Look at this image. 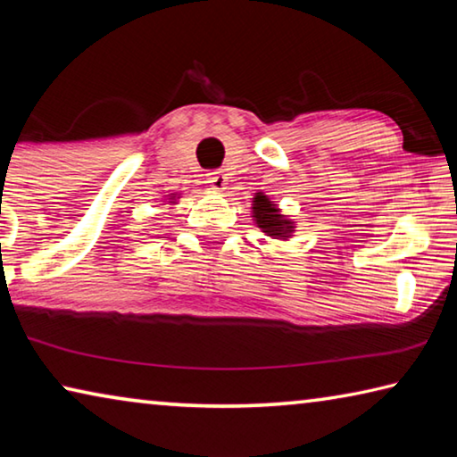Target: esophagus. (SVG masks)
I'll use <instances>...</instances> for the list:
<instances>
[{"instance_id": "esophagus-1", "label": "esophagus", "mask_w": 457, "mask_h": 457, "mask_svg": "<svg viewBox=\"0 0 457 457\" xmlns=\"http://www.w3.org/2000/svg\"><path fill=\"white\" fill-rule=\"evenodd\" d=\"M207 183L213 191H223L228 189V175L223 171H212L207 173Z\"/></svg>"}]
</instances>
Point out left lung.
Segmentation results:
<instances>
[{
    "label": "left lung",
    "mask_w": 457,
    "mask_h": 457,
    "mask_svg": "<svg viewBox=\"0 0 457 457\" xmlns=\"http://www.w3.org/2000/svg\"><path fill=\"white\" fill-rule=\"evenodd\" d=\"M252 218L253 223L272 239H290L294 231H296V221L284 215L280 207L262 191L256 193L252 199Z\"/></svg>",
    "instance_id": "obj_1"
}]
</instances>
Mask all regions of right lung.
<instances>
[{
  "label": "right lung",
  "instance_id": "obj_1",
  "mask_svg": "<svg viewBox=\"0 0 457 457\" xmlns=\"http://www.w3.org/2000/svg\"><path fill=\"white\" fill-rule=\"evenodd\" d=\"M167 199H169L167 204H169V205H173V204H177V199H179V195H177V193H171V195H169Z\"/></svg>",
  "mask_w": 457,
  "mask_h": 457
}]
</instances>
